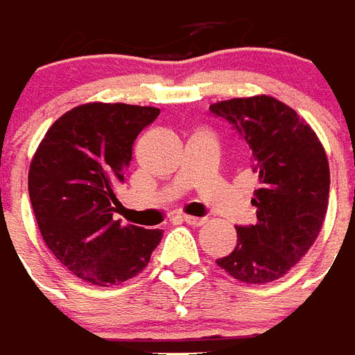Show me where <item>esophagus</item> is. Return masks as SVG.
I'll list each match as a JSON object with an SVG mask.
<instances>
[{"label": "esophagus", "mask_w": 355, "mask_h": 355, "mask_svg": "<svg viewBox=\"0 0 355 355\" xmlns=\"http://www.w3.org/2000/svg\"><path fill=\"white\" fill-rule=\"evenodd\" d=\"M183 222L189 223V225L192 227H200L203 225V223H207L205 218H196V216H183Z\"/></svg>", "instance_id": "obj_1"}]
</instances>
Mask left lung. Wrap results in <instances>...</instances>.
Returning a JSON list of instances; mask_svg holds the SVG:
<instances>
[{
	"label": "left lung",
	"mask_w": 355,
	"mask_h": 355,
	"mask_svg": "<svg viewBox=\"0 0 355 355\" xmlns=\"http://www.w3.org/2000/svg\"><path fill=\"white\" fill-rule=\"evenodd\" d=\"M253 154L260 187L251 200L254 225L236 227V248L216 263L245 284L284 277L321 232L330 166L321 141L295 110L268 95L212 104Z\"/></svg>",
	"instance_id": "8db88e82"
}]
</instances>
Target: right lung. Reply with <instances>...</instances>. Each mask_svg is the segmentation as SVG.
<instances>
[{"mask_svg":"<svg viewBox=\"0 0 355 355\" xmlns=\"http://www.w3.org/2000/svg\"><path fill=\"white\" fill-rule=\"evenodd\" d=\"M157 107L89 102L47 130L29 168V196L44 242L71 273L95 286L121 284L150 262L161 229L121 225L117 189L137 135Z\"/></svg>","mask_w":355,"mask_h":355,"instance_id":"add662e5","label":"right lung"}]
</instances>
